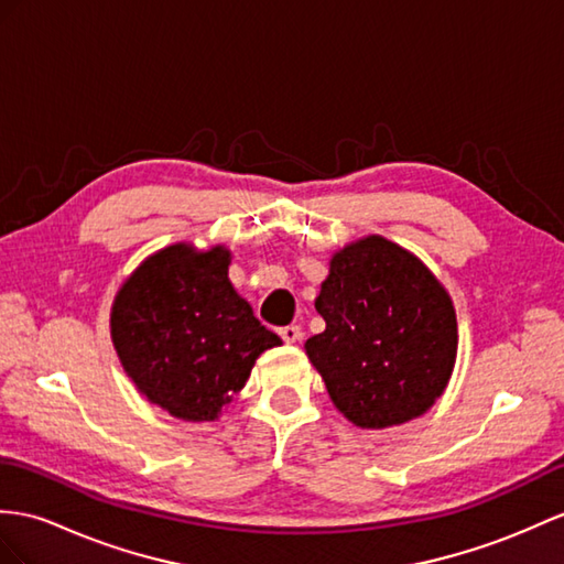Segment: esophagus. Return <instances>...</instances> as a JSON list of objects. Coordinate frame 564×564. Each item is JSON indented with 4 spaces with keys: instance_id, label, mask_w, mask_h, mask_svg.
<instances>
[{
    "instance_id": "34e87169",
    "label": "esophagus",
    "mask_w": 564,
    "mask_h": 564,
    "mask_svg": "<svg viewBox=\"0 0 564 564\" xmlns=\"http://www.w3.org/2000/svg\"><path fill=\"white\" fill-rule=\"evenodd\" d=\"M280 337L286 341V345H294V341L301 339V327L299 325H284V327H280Z\"/></svg>"
}]
</instances>
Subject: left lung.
I'll use <instances>...</instances> for the list:
<instances>
[{
	"label": "left lung",
	"mask_w": 564,
	"mask_h": 564,
	"mask_svg": "<svg viewBox=\"0 0 564 564\" xmlns=\"http://www.w3.org/2000/svg\"><path fill=\"white\" fill-rule=\"evenodd\" d=\"M315 311L325 329L306 339L329 400L359 429H388L429 411L457 359V315L445 286L386 237L337 251Z\"/></svg>",
	"instance_id": "1"
}]
</instances>
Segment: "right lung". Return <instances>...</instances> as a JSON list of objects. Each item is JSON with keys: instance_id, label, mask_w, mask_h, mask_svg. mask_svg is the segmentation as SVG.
<instances>
[{"instance_id": "obj_1", "label": "right lung", "mask_w": 564, "mask_h": 564, "mask_svg": "<svg viewBox=\"0 0 564 564\" xmlns=\"http://www.w3.org/2000/svg\"><path fill=\"white\" fill-rule=\"evenodd\" d=\"M225 246L172 243L145 258L112 304V341L148 402L182 421H215L282 339L231 286Z\"/></svg>"}]
</instances>
